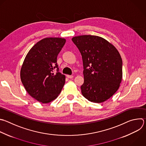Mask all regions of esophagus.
<instances>
[{
    "label": "esophagus",
    "instance_id": "1",
    "mask_svg": "<svg viewBox=\"0 0 146 146\" xmlns=\"http://www.w3.org/2000/svg\"><path fill=\"white\" fill-rule=\"evenodd\" d=\"M66 77L69 78H72L73 77V76H72V75H66Z\"/></svg>",
    "mask_w": 146,
    "mask_h": 146
}]
</instances>
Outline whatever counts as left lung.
I'll use <instances>...</instances> for the list:
<instances>
[{
    "mask_svg": "<svg viewBox=\"0 0 146 146\" xmlns=\"http://www.w3.org/2000/svg\"><path fill=\"white\" fill-rule=\"evenodd\" d=\"M81 53L84 82L81 93L91 102L101 103L118 90L122 80V60L116 48L106 39L84 35L72 39Z\"/></svg>",
    "mask_w": 146,
    "mask_h": 146,
    "instance_id": "1",
    "label": "left lung"
}]
</instances>
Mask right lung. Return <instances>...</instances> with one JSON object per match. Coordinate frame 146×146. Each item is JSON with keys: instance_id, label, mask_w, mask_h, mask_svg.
<instances>
[{"instance_id": "obj_1", "label": "right lung", "mask_w": 146, "mask_h": 146, "mask_svg": "<svg viewBox=\"0 0 146 146\" xmlns=\"http://www.w3.org/2000/svg\"><path fill=\"white\" fill-rule=\"evenodd\" d=\"M65 42L61 38L42 39L32 47L23 61L21 81L27 93L42 103L56 99L65 84V76L59 72L57 58Z\"/></svg>"}]
</instances>
